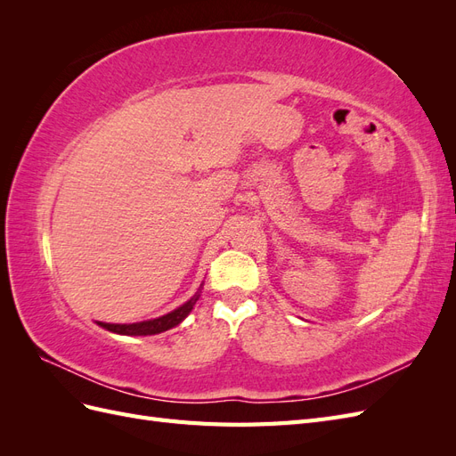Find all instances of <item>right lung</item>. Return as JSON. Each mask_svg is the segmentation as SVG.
Listing matches in <instances>:
<instances>
[{
  "label": "right lung",
  "instance_id": "add662e5",
  "mask_svg": "<svg viewBox=\"0 0 456 456\" xmlns=\"http://www.w3.org/2000/svg\"><path fill=\"white\" fill-rule=\"evenodd\" d=\"M200 298V291L191 297L186 305H183L181 308L173 310L171 314H165L161 317H158V320H150V322H141V323H129V325H119V323H99L101 327L112 330V333H118V335H158V333H163V330H167L175 325L181 323L184 317L191 312V308H194L196 300Z\"/></svg>",
  "mask_w": 456,
  "mask_h": 456
}]
</instances>
